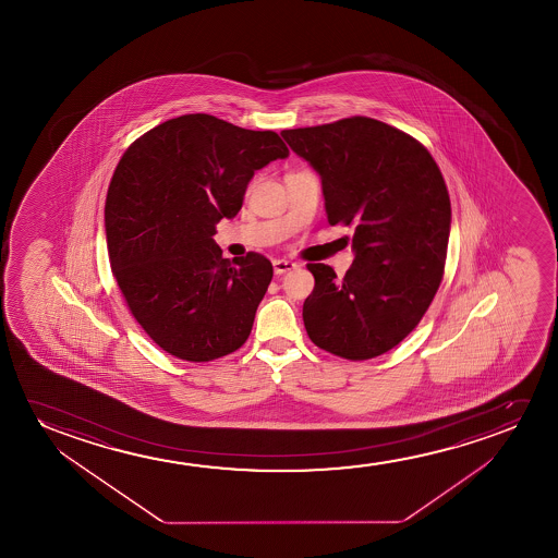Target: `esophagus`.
<instances>
[{
	"mask_svg": "<svg viewBox=\"0 0 558 558\" xmlns=\"http://www.w3.org/2000/svg\"><path fill=\"white\" fill-rule=\"evenodd\" d=\"M272 267H275V275H286V272H290L293 268H298V263H293V260L286 259H276L272 263Z\"/></svg>",
	"mask_w": 558,
	"mask_h": 558,
	"instance_id": "1",
	"label": "esophagus"
}]
</instances>
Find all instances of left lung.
I'll return each instance as SVG.
<instances>
[{
    "mask_svg": "<svg viewBox=\"0 0 558 558\" xmlns=\"http://www.w3.org/2000/svg\"><path fill=\"white\" fill-rule=\"evenodd\" d=\"M320 175L329 225L354 229L343 280L311 263L303 320L316 347L367 360L397 347L427 313L444 275L451 206L427 148L404 131L354 116L282 131Z\"/></svg>",
    "mask_w": 558,
    "mask_h": 558,
    "instance_id": "obj_1",
    "label": "left lung"
}]
</instances>
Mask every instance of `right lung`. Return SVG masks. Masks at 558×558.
I'll return each mask as SVG.
<instances>
[{
    "instance_id": "add662e5",
    "label": "right lung",
    "mask_w": 558,
    "mask_h": 558,
    "mask_svg": "<svg viewBox=\"0 0 558 558\" xmlns=\"http://www.w3.org/2000/svg\"><path fill=\"white\" fill-rule=\"evenodd\" d=\"M290 156L275 131L209 114L156 125L125 150L105 206L108 255L131 314L177 359L209 362L250 337L272 265L222 259L215 225L236 217L257 169Z\"/></svg>"
}]
</instances>
